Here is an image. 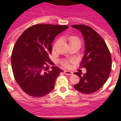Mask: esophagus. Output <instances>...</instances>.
Wrapping results in <instances>:
<instances>
[{"label": "esophagus", "mask_w": 121, "mask_h": 121, "mask_svg": "<svg viewBox=\"0 0 121 121\" xmlns=\"http://www.w3.org/2000/svg\"><path fill=\"white\" fill-rule=\"evenodd\" d=\"M64 73L65 74H67V75H72L73 74V72H71V71H67V70H65L64 71Z\"/></svg>", "instance_id": "obj_1"}]
</instances>
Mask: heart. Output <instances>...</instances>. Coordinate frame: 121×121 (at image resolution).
<instances>
[{
  "mask_svg": "<svg viewBox=\"0 0 121 121\" xmlns=\"http://www.w3.org/2000/svg\"><path fill=\"white\" fill-rule=\"evenodd\" d=\"M67 40H68V43L69 44L71 45L73 44V43H81V41H80V39L78 38V37L76 36H69L67 38ZM59 43V40H56L54 42V44L53 45V49H55L57 47V45ZM72 62L71 60H62L60 61V64H61L62 65L63 67H65V68H69L70 67V63Z\"/></svg>",
  "mask_w": 121,
  "mask_h": 121,
  "instance_id": "heart-1",
  "label": "heart"
}]
</instances>
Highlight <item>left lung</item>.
Segmentation results:
<instances>
[{
  "label": "left lung",
  "instance_id": "1",
  "mask_svg": "<svg viewBox=\"0 0 121 121\" xmlns=\"http://www.w3.org/2000/svg\"><path fill=\"white\" fill-rule=\"evenodd\" d=\"M73 28L81 31L85 40V55L80 66L86 69L74 88L79 92L90 94L99 90L107 81L112 70V57L108 48L102 37L92 28L85 25H74Z\"/></svg>",
  "mask_w": 121,
  "mask_h": 121
}]
</instances>
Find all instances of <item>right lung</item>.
Wrapping results in <instances>:
<instances>
[{"mask_svg": "<svg viewBox=\"0 0 121 121\" xmlns=\"http://www.w3.org/2000/svg\"><path fill=\"white\" fill-rule=\"evenodd\" d=\"M68 28L67 25L36 24L30 26L18 38L11 54L15 80L29 96L40 98L54 89L57 77L63 70L52 65L51 53L54 37Z\"/></svg>", "mask_w": 121, "mask_h": 121, "instance_id": "1", "label": "right lung"}]
</instances>
